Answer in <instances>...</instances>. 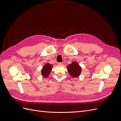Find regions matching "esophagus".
Segmentation results:
<instances>
[{
	"instance_id": "esophagus-1",
	"label": "esophagus",
	"mask_w": 121,
	"mask_h": 121,
	"mask_svg": "<svg viewBox=\"0 0 121 121\" xmlns=\"http://www.w3.org/2000/svg\"><path fill=\"white\" fill-rule=\"evenodd\" d=\"M58 64L59 65H64V63H58Z\"/></svg>"
}]
</instances>
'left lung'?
Instances as JSON below:
<instances>
[{
	"mask_svg": "<svg viewBox=\"0 0 121 121\" xmlns=\"http://www.w3.org/2000/svg\"><path fill=\"white\" fill-rule=\"evenodd\" d=\"M67 69L69 75L73 78L78 77L82 72V68L76 61H73L71 64L69 65Z\"/></svg>",
	"mask_w": 121,
	"mask_h": 121,
	"instance_id": "1",
	"label": "left lung"
}]
</instances>
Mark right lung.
Instances as JSON below:
<instances>
[{"label": "right lung", "instance_id": "right-lung-1", "mask_svg": "<svg viewBox=\"0 0 121 121\" xmlns=\"http://www.w3.org/2000/svg\"><path fill=\"white\" fill-rule=\"evenodd\" d=\"M53 66L52 65L49 63H46L43 65L41 69V75L44 78H47L49 76L50 72L52 69Z\"/></svg>", "mask_w": 121, "mask_h": 121}]
</instances>
